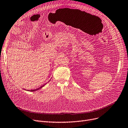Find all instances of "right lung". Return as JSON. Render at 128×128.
Instances as JSON below:
<instances>
[{"label":"right lung","instance_id":"obj_1","mask_svg":"<svg viewBox=\"0 0 128 128\" xmlns=\"http://www.w3.org/2000/svg\"><path fill=\"white\" fill-rule=\"evenodd\" d=\"M45 84L44 85H43V86H41L39 88H37V89H35V90H30V91H32V92H33V91H37V90H39V89L41 88H42L43 87V86H45ZM28 91H30V90H28Z\"/></svg>","mask_w":128,"mask_h":128}]
</instances>
